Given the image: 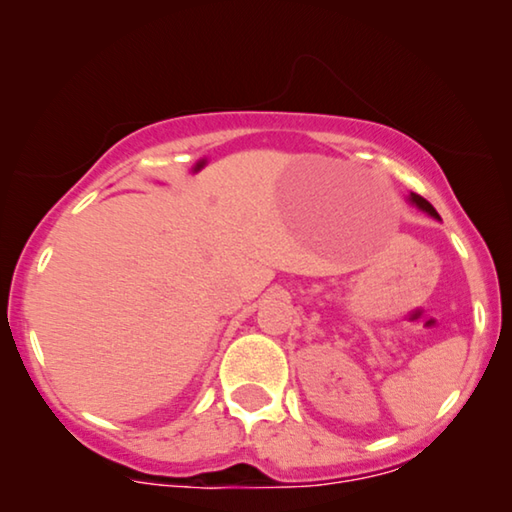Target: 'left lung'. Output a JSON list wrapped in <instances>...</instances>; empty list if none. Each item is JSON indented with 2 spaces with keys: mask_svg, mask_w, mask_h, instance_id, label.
Listing matches in <instances>:
<instances>
[{
  "mask_svg": "<svg viewBox=\"0 0 512 512\" xmlns=\"http://www.w3.org/2000/svg\"><path fill=\"white\" fill-rule=\"evenodd\" d=\"M410 202H412V205H417L419 209H422V212H426V214H431V216H433V219H440V216H438V212H436V209H433V205H431V202H429V200H424V198H422V195H417V193H410Z\"/></svg>",
  "mask_w": 512,
  "mask_h": 512,
  "instance_id": "8db88e82",
  "label": "left lung"
}]
</instances>
